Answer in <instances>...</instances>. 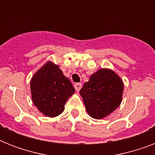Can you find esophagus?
I'll return each instance as SVG.
<instances>
[{"label":"esophagus","instance_id":"34e87169","mask_svg":"<svg viewBox=\"0 0 155 155\" xmlns=\"http://www.w3.org/2000/svg\"><path fill=\"white\" fill-rule=\"evenodd\" d=\"M74 87H75V89L76 92H79L80 89H81V87H82V84H80V83H77V84H74Z\"/></svg>","mask_w":155,"mask_h":155}]
</instances>
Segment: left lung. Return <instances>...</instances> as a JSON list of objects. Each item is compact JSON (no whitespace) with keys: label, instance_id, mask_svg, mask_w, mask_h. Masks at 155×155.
<instances>
[{"label":"left lung","instance_id":"1","mask_svg":"<svg viewBox=\"0 0 155 155\" xmlns=\"http://www.w3.org/2000/svg\"><path fill=\"white\" fill-rule=\"evenodd\" d=\"M124 84L112 69L101 68L84 84L80 94L87 113L94 119H103L113 113L122 101Z\"/></svg>","mask_w":155,"mask_h":155}]
</instances>
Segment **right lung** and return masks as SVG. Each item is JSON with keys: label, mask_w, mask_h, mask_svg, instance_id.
Wrapping results in <instances>:
<instances>
[{"label": "right lung", "mask_w": 155, "mask_h": 155, "mask_svg": "<svg viewBox=\"0 0 155 155\" xmlns=\"http://www.w3.org/2000/svg\"><path fill=\"white\" fill-rule=\"evenodd\" d=\"M30 92L33 103L39 112L46 117H55L63 113L75 88L58 65L47 61L31 78Z\"/></svg>", "instance_id": "1"}]
</instances>
